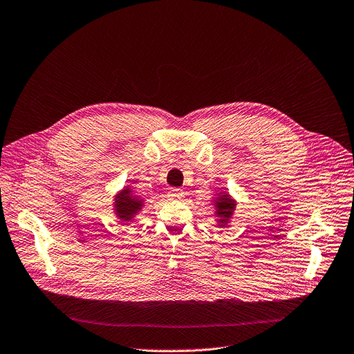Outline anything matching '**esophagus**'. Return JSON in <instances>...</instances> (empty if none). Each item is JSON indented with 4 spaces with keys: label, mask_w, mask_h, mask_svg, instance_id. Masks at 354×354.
Listing matches in <instances>:
<instances>
[{
    "label": "esophagus",
    "mask_w": 354,
    "mask_h": 354,
    "mask_svg": "<svg viewBox=\"0 0 354 354\" xmlns=\"http://www.w3.org/2000/svg\"><path fill=\"white\" fill-rule=\"evenodd\" d=\"M185 196V192L179 187H171L168 192V197L169 198H182Z\"/></svg>",
    "instance_id": "34e87169"
}]
</instances>
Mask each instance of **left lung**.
I'll use <instances>...</instances> for the list:
<instances>
[{
	"instance_id": "left-lung-1",
	"label": "left lung",
	"mask_w": 354,
	"mask_h": 354,
	"mask_svg": "<svg viewBox=\"0 0 354 354\" xmlns=\"http://www.w3.org/2000/svg\"><path fill=\"white\" fill-rule=\"evenodd\" d=\"M234 203L231 201V198L225 194V196H221L218 197V201H217V213L218 216H223V217H228L231 213H232V209H234Z\"/></svg>"
}]
</instances>
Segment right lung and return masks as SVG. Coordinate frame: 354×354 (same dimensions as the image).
I'll use <instances>...</instances> for the list:
<instances>
[{"mask_svg": "<svg viewBox=\"0 0 354 354\" xmlns=\"http://www.w3.org/2000/svg\"><path fill=\"white\" fill-rule=\"evenodd\" d=\"M127 194H129V189H124L116 198V209H118L116 213L124 221L131 218V214L138 210V205H140L138 200Z\"/></svg>", "mask_w": 354, "mask_h": 354, "instance_id": "1", "label": "right lung"}]
</instances>
